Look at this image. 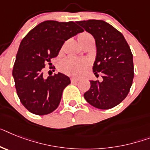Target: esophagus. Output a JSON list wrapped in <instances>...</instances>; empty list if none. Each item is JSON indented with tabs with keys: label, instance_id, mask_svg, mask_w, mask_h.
I'll return each instance as SVG.
<instances>
[{
	"label": "esophagus",
	"instance_id": "esophagus-1",
	"mask_svg": "<svg viewBox=\"0 0 150 150\" xmlns=\"http://www.w3.org/2000/svg\"><path fill=\"white\" fill-rule=\"evenodd\" d=\"M78 81H80V79H78V78H75V77H72L71 78V82L72 83H76Z\"/></svg>",
	"mask_w": 150,
	"mask_h": 150
}]
</instances>
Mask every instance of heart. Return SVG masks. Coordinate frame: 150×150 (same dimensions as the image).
<instances>
[{
    "label": "heart",
    "instance_id": "obj_1",
    "mask_svg": "<svg viewBox=\"0 0 150 150\" xmlns=\"http://www.w3.org/2000/svg\"><path fill=\"white\" fill-rule=\"evenodd\" d=\"M84 34H86V33L80 34L79 38ZM87 65L88 63L86 60H79L74 57H68L64 61H62L60 64V70L65 74L71 76H79L83 74Z\"/></svg>",
    "mask_w": 150,
    "mask_h": 150
}]
</instances>
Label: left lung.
I'll use <instances>...</instances> for the list:
<instances>
[{"label":"left lung","instance_id":"8db88e82","mask_svg":"<svg viewBox=\"0 0 150 150\" xmlns=\"http://www.w3.org/2000/svg\"><path fill=\"white\" fill-rule=\"evenodd\" d=\"M76 23L94 38L96 56L93 70L103 73L102 81L90 80V88L84 98L101 110L117 106L128 95L134 76L133 54L123 35L101 20Z\"/></svg>","mask_w":150,"mask_h":150}]
</instances>
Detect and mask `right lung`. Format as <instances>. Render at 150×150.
<instances>
[{
    "label": "right lung",
    "mask_w": 150,
    "mask_h": 150,
    "mask_svg": "<svg viewBox=\"0 0 150 150\" xmlns=\"http://www.w3.org/2000/svg\"><path fill=\"white\" fill-rule=\"evenodd\" d=\"M83 31L73 21H45L21 40L12 75L17 96L30 112L43 116L58 107L70 79L61 73L45 78L44 67L58 55L64 42Z\"/></svg>",
    "instance_id": "1"
}]
</instances>
